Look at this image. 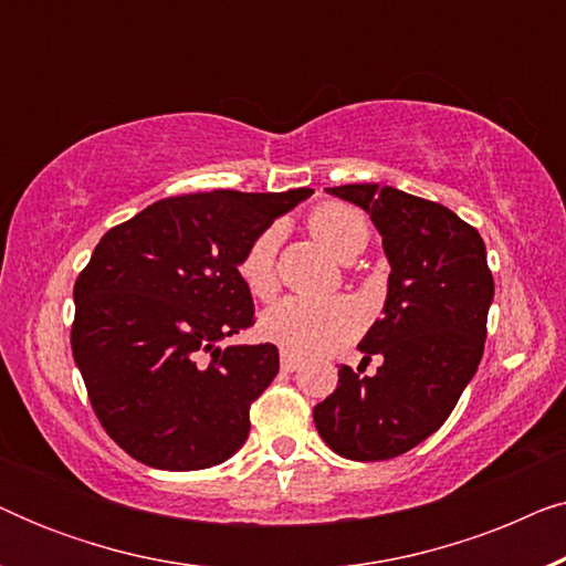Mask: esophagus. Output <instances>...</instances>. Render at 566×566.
Wrapping results in <instances>:
<instances>
[{
	"label": "esophagus",
	"mask_w": 566,
	"mask_h": 566,
	"mask_svg": "<svg viewBox=\"0 0 566 566\" xmlns=\"http://www.w3.org/2000/svg\"><path fill=\"white\" fill-rule=\"evenodd\" d=\"M298 366H301V358H296V355L291 353H281V368L285 374H293V370H298Z\"/></svg>",
	"instance_id": "1"
}]
</instances>
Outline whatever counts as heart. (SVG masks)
Instances as JSON below:
<instances>
[{
    "instance_id": "heart-1",
    "label": "heart",
    "mask_w": 566,
    "mask_h": 566,
    "mask_svg": "<svg viewBox=\"0 0 566 566\" xmlns=\"http://www.w3.org/2000/svg\"><path fill=\"white\" fill-rule=\"evenodd\" d=\"M308 231L339 260L358 254L368 242V221L345 203H322L308 216ZM277 247L281 227L262 229L244 247L237 262L239 277L254 298H270L277 291ZM366 312L350 296L277 301L262 314L260 332L268 343L291 355H327L358 335Z\"/></svg>"
}]
</instances>
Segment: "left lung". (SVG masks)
I'll return each instance as SVG.
<instances>
[{"mask_svg": "<svg viewBox=\"0 0 566 566\" xmlns=\"http://www.w3.org/2000/svg\"><path fill=\"white\" fill-rule=\"evenodd\" d=\"M332 196L370 216L389 258L384 316L358 350L374 376L339 366L337 389L314 407L332 451L350 461H386L412 451L453 412L484 353L492 270L479 231L451 208L397 188L339 185Z\"/></svg>", "mask_w": 566, "mask_h": 566, "instance_id": "left-lung-1", "label": "left lung"}]
</instances>
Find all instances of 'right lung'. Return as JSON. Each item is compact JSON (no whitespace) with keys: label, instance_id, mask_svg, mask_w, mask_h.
Segmentation results:
<instances>
[{"label":"right lung","instance_id":"right-lung-1","mask_svg":"<svg viewBox=\"0 0 566 566\" xmlns=\"http://www.w3.org/2000/svg\"><path fill=\"white\" fill-rule=\"evenodd\" d=\"M308 196L188 192L99 239L74 283L72 353L99 424L136 461L196 471L244 446L252 401L277 374V347H219L254 324L237 262Z\"/></svg>","mask_w":566,"mask_h":566}]
</instances>
